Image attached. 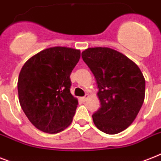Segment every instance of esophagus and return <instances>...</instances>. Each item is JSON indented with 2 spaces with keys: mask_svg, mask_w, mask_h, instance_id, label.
Here are the masks:
<instances>
[{
  "mask_svg": "<svg viewBox=\"0 0 161 161\" xmlns=\"http://www.w3.org/2000/svg\"><path fill=\"white\" fill-rule=\"evenodd\" d=\"M88 97H89V95H88V94H86V95H85V96L83 97H82V99H83V101H86Z\"/></svg>",
  "mask_w": 161,
  "mask_h": 161,
  "instance_id": "esophagus-1",
  "label": "esophagus"
}]
</instances>
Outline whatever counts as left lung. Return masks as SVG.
I'll return each instance as SVG.
<instances>
[{
  "mask_svg": "<svg viewBox=\"0 0 161 161\" xmlns=\"http://www.w3.org/2000/svg\"><path fill=\"white\" fill-rule=\"evenodd\" d=\"M82 58L96 78L101 107L95 126L114 135L130 126L145 100L146 80L139 67L123 53L107 47L88 48Z\"/></svg>",
  "mask_w": 161,
  "mask_h": 161,
  "instance_id": "8db88e82",
  "label": "left lung"
}]
</instances>
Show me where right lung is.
<instances>
[{
	"mask_svg": "<svg viewBox=\"0 0 161 161\" xmlns=\"http://www.w3.org/2000/svg\"><path fill=\"white\" fill-rule=\"evenodd\" d=\"M80 54L79 49L51 47L29 58L19 72V104L41 131L55 134L72 123L78 102L70 92V74Z\"/></svg>",
	"mask_w": 161,
	"mask_h": 161,
	"instance_id": "right-lung-1",
	"label": "right lung"
}]
</instances>
